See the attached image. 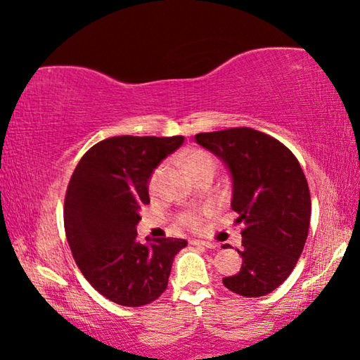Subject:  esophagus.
Masks as SVG:
<instances>
[{
  "label": "esophagus",
  "instance_id": "34e87169",
  "mask_svg": "<svg viewBox=\"0 0 360 360\" xmlns=\"http://www.w3.org/2000/svg\"><path fill=\"white\" fill-rule=\"evenodd\" d=\"M190 244L200 245V248H206V249H214L216 248L214 243H210V240H200V239H191Z\"/></svg>",
  "mask_w": 360,
  "mask_h": 360
}]
</instances>
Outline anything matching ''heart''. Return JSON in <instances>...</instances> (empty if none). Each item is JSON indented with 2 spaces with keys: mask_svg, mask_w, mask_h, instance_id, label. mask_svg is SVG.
<instances>
[{
  "mask_svg": "<svg viewBox=\"0 0 360 360\" xmlns=\"http://www.w3.org/2000/svg\"><path fill=\"white\" fill-rule=\"evenodd\" d=\"M184 165H185V169L188 170V174L193 175L198 170L205 169V167H214V159L208 154V152L195 149L184 155ZM162 174H164V165H159L154 172H152L149 176V184H147V186H149V191L157 190ZM179 221L184 226H186V228H191V229H198V228H201V224H203L201 216L198 213H190V211L181 213L179 216Z\"/></svg>",
  "mask_w": 360,
  "mask_h": 360,
  "instance_id": "1",
  "label": "heart"
}]
</instances>
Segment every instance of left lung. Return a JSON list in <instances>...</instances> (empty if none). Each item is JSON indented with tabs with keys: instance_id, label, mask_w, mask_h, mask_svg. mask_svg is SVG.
<instances>
[{
	"instance_id": "obj_1",
	"label": "left lung",
	"mask_w": 360,
	"mask_h": 360,
	"mask_svg": "<svg viewBox=\"0 0 360 360\" xmlns=\"http://www.w3.org/2000/svg\"><path fill=\"white\" fill-rule=\"evenodd\" d=\"M195 139L228 165L231 208L243 224L238 249L243 265L223 278L224 287L240 297H264L287 280L307 243L311 218L307 176L288 147L250 127L201 132Z\"/></svg>"
}]
</instances>
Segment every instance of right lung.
<instances>
[{"label":"right lung","mask_w":360,"mask_h":360,"mask_svg":"<svg viewBox=\"0 0 360 360\" xmlns=\"http://www.w3.org/2000/svg\"><path fill=\"white\" fill-rule=\"evenodd\" d=\"M184 136H116L98 142L73 172L63 224L73 259L96 292L121 307H144L169 283L185 239L141 244L136 226L149 205L147 184L157 165L184 144Z\"/></svg>","instance_id":"1"}]
</instances>
